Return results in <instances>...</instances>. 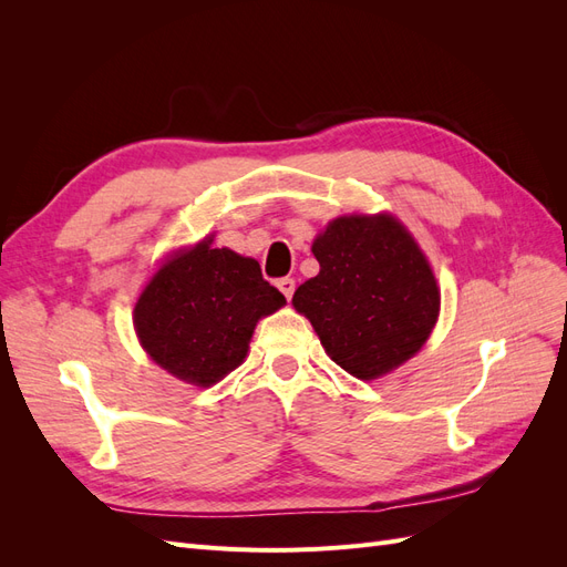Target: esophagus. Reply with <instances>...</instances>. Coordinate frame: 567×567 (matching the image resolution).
I'll list each match as a JSON object with an SVG mask.
<instances>
[{"mask_svg": "<svg viewBox=\"0 0 567 567\" xmlns=\"http://www.w3.org/2000/svg\"><path fill=\"white\" fill-rule=\"evenodd\" d=\"M277 286H279V290H281V293L286 296V300H290V298H293V293H296V281H293V279H288V277H284V279H279V281H277Z\"/></svg>", "mask_w": 567, "mask_h": 567, "instance_id": "1", "label": "esophagus"}]
</instances>
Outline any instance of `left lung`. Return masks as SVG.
Segmentation results:
<instances>
[{
    "mask_svg": "<svg viewBox=\"0 0 567 567\" xmlns=\"http://www.w3.org/2000/svg\"><path fill=\"white\" fill-rule=\"evenodd\" d=\"M319 274L293 305L323 350L362 381L421 350L440 312V290L414 238L390 215L338 217L317 236Z\"/></svg>",
    "mask_w": 567,
    "mask_h": 567,
    "instance_id": "8db88e82",
    "label": "left lung"
}]
</instances>
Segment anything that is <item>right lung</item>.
Segmentation results:
<instances>
[{"mask_svg": "<svg viewBox=\"0 0 567 567\" xmlns=\"http://www.w3.org/2000/svg\"><path fill=\"white\" fill-rule=\"evenodd\" d=\"M281 305L252 257L205 238L156 271L136 300L134 329L153 362L208 388L244 362L257 319Z\"/></svg>", "mask_w": 567, "mask_h": 567, "instance_id": "obj_1", "label": "right lung"}]
</instances>
